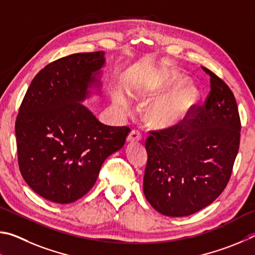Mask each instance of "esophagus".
Masks as SVG:
<instances>
[{"label":"esophagus","mask_w":255,"mask_h":255,"mask_svg":"<svg viewBox=\"0 0 255 255\" xmlns=\"http://www.w3.org/2000/svg\"><path fill=\"white\" fill-rule=\"evenodd\" d=\"M140 139H141L140 132L137 130H132L130 133H128V135L127 137V141L130 142V143H132V142H136V141H139Z\"/></svg>","instance_id":"1"}]
</instances>
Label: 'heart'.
I'll return each mask as SVG.
<instances>
[{
    "mask_svg": "<svg viewBox=\"0 0 255 255\" xmlns=\"http://www.w3.org/2000/svg\"><path fill=\"white\" fill-rule=\"evenodd\" d=\"M185 79L186 77L181 74H169L157 86L144 92L143 95L148 98H155L184 83ZM198 97L197 88L191 83H185L153 102L145 112V121L153 128H175L188 118L191 110L198 102ZM113 100L120 106L127 107L128 104L127 97L119 89L113 93Z\"/></svg>",
    "mask_w": 255,
    "mask_h": 255,
    "instance_id": "b5f03b06",
    "label": "heart"
}]
</instances>
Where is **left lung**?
I'll return each mask as SVG.
<instances>
[{"mask_svg":"<svg viewBox=\"0 0 255 255\" xmlns=\"http://www.w3.org/2000/svg\"><path fill=\"white\" fill-rule=\"evenodd\" d=\"M211 93L194 119L151 132L143 193L155 211L188 216L211 205L230 180L239 152L241 122L230 87L207 68Z\"/></svg>","mask_w":255,"mask_h":255,"instance_id":"8db88e82","label":"left lung"}]
</instances>
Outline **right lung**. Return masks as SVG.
Masks as SVG:
<instances>
[{
	"label": "right lung",
	"mask_w": 255,
	"mask_h": 255,
	"mask_svg": "<svg viewBox=\"0 0 255 255\" xmlns=\"http://www.w3.org/2000/svg\"><path fill=\"white\" fill-rule=\"evenodd\" d=\"M105 52L60 58L35 75L15 122L21 175L34 193L57 204L82 198L105 159L130 132L97 120L83 102L101 95Z\"/></svg>",
	"instance_id": "1"
}]
</instances>
